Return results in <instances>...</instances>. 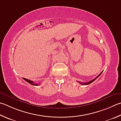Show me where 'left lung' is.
Instances as JSON below:
<instances>
[{
  "label": "left lung",
  "mask_w": 121,
  "mask_h": 121,
  "mask_svg": "<svg viewBox=\"0 0 121 121\" xmlns=\"http://www.w3.org/2000/svg\"><path fill=\"white\" fill-rule=\"evenodd\" d=\"M103 72V71H102L100 72V73L98 74V76H97V77H96V78H95L94 79H93L92 80H91V81H90V82H85V83H83V82H78L79 83H80V84H82V85H89V84H90V83H91V82H94V81H95L96 79H97L99 76L102 73V72Z\"/></svg>",
  "instance_id": "8db88e82"
}]
</instances>
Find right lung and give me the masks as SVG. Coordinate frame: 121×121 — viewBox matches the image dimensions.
Segmentation results:
<instances>
[{"instance_id":"1","label":"right lung","mask_w":121,"mask_h":121,"mask_svg":"<svg viewBox=\"0 0 121 121\" xmlns=\"http://www.w3.org/2000/svg\"><path fill=\"white\" fill-rule=\"evenodd\" d=\"M23 79L24 80H25L26 82H28L29 83H30V84H31L32 85H34V86H38V83H34L33 82V81H32V80H30L29 79H27L25 78H23Z\"/></svg>"}]
</instances>
